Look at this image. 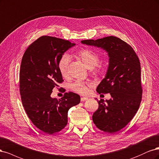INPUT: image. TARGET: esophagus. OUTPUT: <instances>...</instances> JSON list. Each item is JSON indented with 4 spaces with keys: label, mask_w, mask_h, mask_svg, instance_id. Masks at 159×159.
Segmentation results:
<instances>
[{
    "label": "esophagus",
    "mask_w": 159,
    "mask_h": 159,
    "mask_svg": "<svg viewBox=\"0 0 159 159\" xmlns=\"http://www.w3.org/2000/svg\"><path fill=\"white\" fill-rule=\"evenodd\" d=\"M88 100V98H87V97H81V98H80V100L82 101V102H83V101H85V100Z\"/></svg>",
    "instance_id": "1"
}]
</instances>
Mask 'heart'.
<instances>
[{
    "mask_svg": "<svg viewBox=\"0 0 159 159\" xmlns=\"http://www.w3.org/2000/svg\"><path fill=\"white\" fill-rule=\"evenodd\" d=\"M78 57L83 61V63L89 69H93L96 66H98V71H101L103 69V65H98L100 60V54L90 49H83L77 53ZM70 61V56L69 54H64L59 58L57 63V68L59 73L63 76L68 75V69ZM90 83H84L83 81L76 80L71 84L70 88L74 92L80 94H86L88 93Z\"/></svg>",
    "mask_w": 159,
    "mask_h": 159,
    "instance_id": "b5f03b06",
    "label": "heart"
}]
</instances>
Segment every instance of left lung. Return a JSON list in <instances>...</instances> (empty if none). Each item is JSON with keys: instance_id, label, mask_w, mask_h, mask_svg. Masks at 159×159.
<instances>
[{"instance_id": "left-lung-1", "label": "left lung", "mask_w": 159, "mask_h": 159, "mask_svg": "<svg viewBox=\"0 0 159 159\" xmlns=\"http://www.w3.org/2000/svg\"><path fill=\"white\" fill-rule=\"evenodd\" d=\"M81 42L103 48L108 53V69L96 91L110 93L111 98L98 102L93 120L99 129L114 134L127 125L139 107L143 94L139 59L131 45L115 36Z\"/></svg>"}]
</instances>
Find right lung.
Instances as JSON below:
<instances>
[{"label":"right lung","instance_id":"right-lung-1","mask_svg":"<svg viewBox=\"0 0 159 159\" xmlns=\"http://www.w3.org/2000/svg\"><path fill=\"white\" fill-rule=\"evenodd\" d=\"M75 44L43 35L29 45L20 69V93L25 111L33 124L45 134H53L67 124V113L80 102L79 94L65 93L60 99L51 94L63 77L57 68L59 58Z\"/></svg>","mask_w":159,"mask_h":159}]
</instances>
